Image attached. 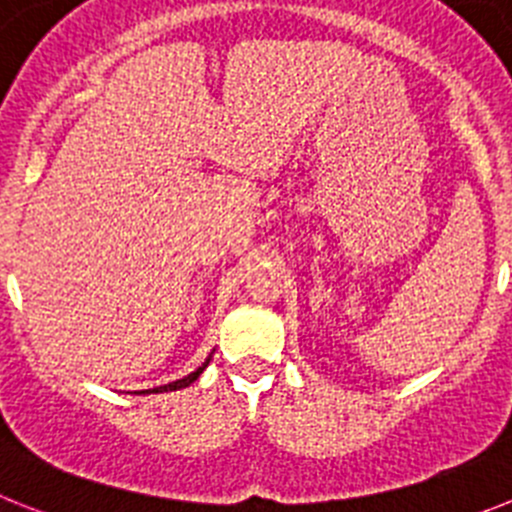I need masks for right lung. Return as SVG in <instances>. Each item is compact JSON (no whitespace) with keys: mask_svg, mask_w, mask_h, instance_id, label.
<instances>
[{"mask_svg":"<svg viewBox=\"0 0 512 512\" xmlns=\"http://www.w3.org/2000/svg\"><path fill=\"white\" fill-rule=\"evenodd\" d=\"M206 365H209V359H206L204 365H201L199 370H196V372H191V375H188V377H183V380H176V382H168V385H160V388H155L153 393H168V390H181V388H188V385H191L193 380H199V375H201V372H204V367H206ZM142 393H145V390H142Z\"/></svg>","mask_w":512,"mask_h":512,"instance_id":"add662e5","label":"right lung"}]
</instances>
